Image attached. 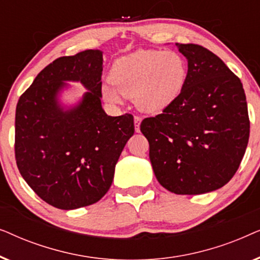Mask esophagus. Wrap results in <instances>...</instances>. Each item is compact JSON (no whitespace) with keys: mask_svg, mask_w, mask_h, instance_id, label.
Here are the masks:
<instances>
[{"mask_svg":"<svg viewBox=\"0 0 260 260\" xmlns=\"http://www.w3.org/2000/svg\"><path fill=\"white\" fill-rule=\"evenodd\" d=\"M134 122H135V130H136V133H140V125H141L142 118L138 116H135Z\"/></svg>","mask_w":260,"mask_h":260,"instance_id":"1","label":"esophagus"}]
</instances>
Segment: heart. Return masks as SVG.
Listing matches in <instances>:
<instances>
[{"instance_id": "b5f03b06", "label": "heart", "mask_w": 260, "mask_h": 260, "mask_svg": "<svg viewBox=\"0 0 260 260\" xmlns=\"http://www.w3.org/2000/svg\"><path fill=\"white\" fill-rule=\"evenodd\" d=\"M186 60L175 51L138 49L112 63L102 93L110 103L120 102V94L134 98L141 111L157 113L172 105L187 83Z\"/></svg>"}]
</instances>
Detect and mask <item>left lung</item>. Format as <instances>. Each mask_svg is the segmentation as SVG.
Instances as JSON below:
<instances>
[{
  "label": "left lung",
  "instance_id": "obj_1",
  "mask_svg": "<svg viewBox=\"0 0 260 260\" xmlns=\"http://www.w3.org/2000/svg\"><path fill=\"white\" fill-rule=\"evenodd\" d=\"M188 61L182 93L162 113L142 120L149 158L161 186L197 195L225 186L239 168L250 136L246 95L219 56L175 44Z\"/></svg>",
  "mask_w": 260,
  "mask_h": 260
}]
</instances>
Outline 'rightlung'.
Returning <instances> with one entry per match:
<instances>
[{"instance_id":"1","label":"right lung","mask_w":260,"mask_h":260,"mask_svg":"<svg viewBox=\"0 0 260 260\" xmlns=\"http://www.w3.org/2000/svg\"><path fill=\"white\" fill-rule=\"evenodd\" d=\"M103 52L61 56L38 74L15 115V157L24 181L47 204L76 209L101 200L135 133L134 117L106 115L102 106ZM80 82L76 102L63 93Z\"/></svg>"}]
</instances>
